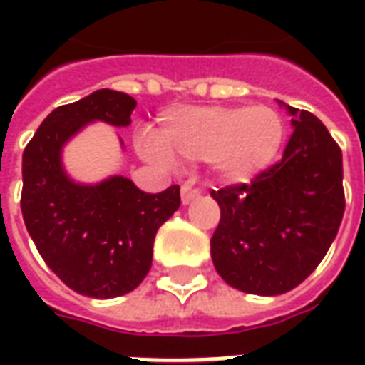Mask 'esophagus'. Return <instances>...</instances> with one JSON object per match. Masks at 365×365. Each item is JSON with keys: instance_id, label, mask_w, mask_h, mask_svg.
<instances>
[{"instance_id": "esophagus-1", "label": "esophagus", "mask_w": 365, "mask_h": 365, "mask_svg": "<svg viewBox=\"0 0 365 365\" xmlns=\"http://www.w3.org/2000/svg\"><path fill=\"white\" fill-rule=\"evenodd\" d=\"M195 197H199V190H195L191 183H183L182 185V203L183 205L191 203V201H193Z\"/></svg>"}]
</instances>
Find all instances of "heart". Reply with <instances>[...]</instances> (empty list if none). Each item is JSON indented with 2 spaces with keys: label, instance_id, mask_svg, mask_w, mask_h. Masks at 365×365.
Masks as SVG:
<instances>
[{
  "label": "heart",
  "instance_id": "obj_1",
  "mask_svg": "<svg viewBox=\"0 0 365 365\" xmlns=\"http://www.w3.org/2000/svg\"><path fill=\"white\" fill-rule=\"evenodd\" d=\"M285 125L266 107H183L168 113L146 156L164 162H209L225 183H246L266 172L282 150Z\"/></svg>",
  "mask_w": 365,
  "mask_h": 365
}]
</instances>
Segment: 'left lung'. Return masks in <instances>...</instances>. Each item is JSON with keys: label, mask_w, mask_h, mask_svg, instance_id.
<instances>
[{"label": "left lung", "mask_w": 365, "mask_h": 365, "mask_svg": "<svg viewBox=\"0 0 365 365\" xmlns=\"http://www.w3.org/2000/svg\"><path fill=\"white\" fill-rule=\"evenodd\" d=\"M277 103L293 127L282 160L250 185L211 191L221 207L211 238L217 274L235 289L268 297L313 274L344 215L338 144L313 113Z\"/></svg>", "instance_id": "left-lung-1"}]
</instances>
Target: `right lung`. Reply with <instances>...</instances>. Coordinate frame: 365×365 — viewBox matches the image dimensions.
Instances as JSON below:
<instances>
[{
  "mask_svg": "<svg viewBox=\"0 0 365 365\" xmlns=\"http://www.w3.org/2000/svg\"><path fill=\"white\" fill-rule=\"evenodd\" d=\"M135 107L123 91H93L56 107L23 152L25 227L46 266L88 297L136 289L150 272L156 232L182 203L180 185L144 193L125 175L82 183L64 170L62 150L82 128L96 120L128 127Z\"/></svg>",
  "mask_w": 365,
  "mask_h": 365,
  "instance_id": "right-lung-1",
  "label": "right lung"
}]
</instances>
